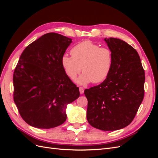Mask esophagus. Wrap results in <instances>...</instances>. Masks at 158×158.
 I'll use <instances>...</instances> for the list:
<instances>
[{
  "mask_svg": "<svg viewBox=\"0 0 158 158\" xmlns=\"http://www.w3.org/2000/svg\"><path fill=\"white\" fill-rule=\"evenodd\" d=\"M79 90H80V94H84V88H83L82 87H80V88H79Z\"/></svg>",
  "mask_w": 158,
  "mask_h": 158,
  "instance_id": "esophagus-1",
  "label": "esophagus"
}]
</instances>
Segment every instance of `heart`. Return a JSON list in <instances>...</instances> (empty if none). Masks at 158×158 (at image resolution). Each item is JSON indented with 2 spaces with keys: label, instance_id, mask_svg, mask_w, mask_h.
I'll return each mask as SVG.
<instances>
[{
  "label": "heart",
  "instance_id": "obj_1",
  "mask_svg": "<svg viewBox=\"0 0 158 158\" xmlns=\"http://www.w3.org/2000/svg\"><path fill=\"white\" fill-rule=\"evenodd\" d=\"M70 54L62 56V66L72 80L76 78L82 70L84 73L77 80L80 85L102 82L111 73L113 54L107 47H100L92 41H84L74 45Z\"/></svg>",
  "mask_w": 158,
  "mask_h": 158
}]
</instances>
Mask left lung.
<instances>
[{
	"label": "left lung",
	"mask_w": 158,
	"mask_h": 158,
	"mask_svg": "<svg viewBox=\"0 0 158 158\" xmlns=\"http://www.w3.org/2000/svg\"><path fill=\"white\" fill-rule=\"evenodd\" d=\"M113 54L107 78L98 85L84 90L88 99L87 119L99 130L117 131L135 118L144 96L145 73L138 52L117 38H105Z\"/></svg>",
	"instance_id": "1"
}]
</instances>
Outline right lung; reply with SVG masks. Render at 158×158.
<instances>
[{
  "label": "right lung",
  "instance_id": "obj_1",
  "mask_svg": "<svg viewBox=\"0 0 158 158\" xmlns=\"http://www.w3.org/2000/svg\"><path fill=\"white\" fill-rule=\"evenodd\" d=\"M72 39L48 33L23 50L13 74L14 101L28 125L51 128L64 123L66 109L80 96L62 66Z\"/></svg>",
  "mask_w": 158,
  "mask_h": 158
}]
</instances>
